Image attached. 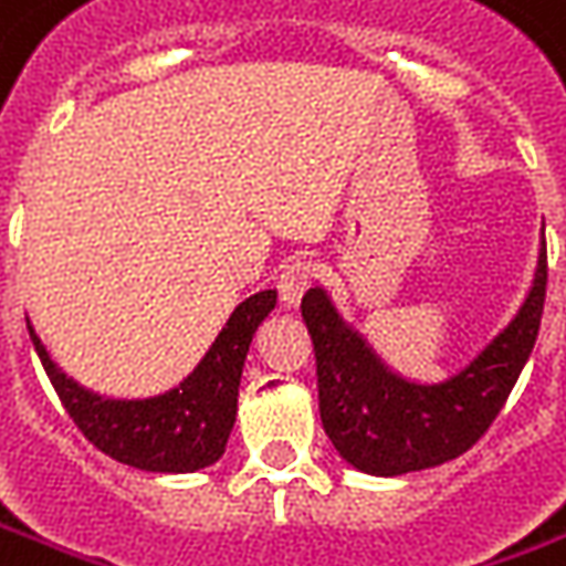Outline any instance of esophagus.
<instances>
[{
	"label": "esophagus",
	"instance_id": "1",
	"mask_svg": "<svg viewBox=\"0 0 566 566\" xmlns=\"http://www.w3.org/2000/svg\"><path fill=\"white\" fill-rule=\"evenodd\" d=\"M315 275H318V270H315L312 260H306V256L291 260L282 270V275H279V294H282L284 303H287V306H296V303L303 300V294L312 287Z\"/></svg>",
	"mask_w": 566,
	"mask_h": 566
}]
</instances>
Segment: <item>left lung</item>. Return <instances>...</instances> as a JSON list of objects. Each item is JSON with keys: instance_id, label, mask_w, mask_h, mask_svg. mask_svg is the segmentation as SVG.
<instances>
[{"instance_id": "8db88e82", "label": "left lung", "mask_w": 566, "mask_h": 566, "mask_svg": "<svg viewBox=\"0 0 566 566\" xmlns=\"http://www.w3.org/2000/svg\"><path fill=\"white\" fill-rule=\"evenodd\" d=\"M545 242L524 306L500 337L457 377L420 386L392 374L365 337L310 287L300 312L310 327L318 374V410L339 457L367 475H407L457 460L488 432L531 358L543 318Z\"/></svg>"}]
</instances>
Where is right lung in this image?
<instances>
[{
	"label": "right lung",
	"instance_id": "add662e5",
	"mask_svg": "<svg viewBox=\"0 0 566 566\" xmlns=\"http://www.w3.org/2000/svg\"><path fill=\"white\" fill-rule=\"evenodd\" d=\"M275 291L248 296L229 315L214 346L177 389L118 401L82 389L49 358L30 327L39 361L78 432L106 457L144 472H196L223 457L239 410V382L251 337L275 310Z\"/></svg>",
	"mask_w": 566,
	"mask_h": 566
}]
</instances>
